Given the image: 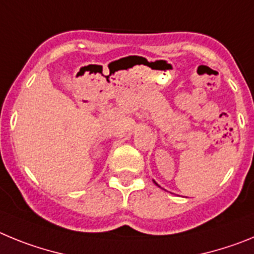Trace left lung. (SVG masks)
I'll list each match as a JSON object with an SVG mask.
<instances>
[{
	"label": "left lung",
	"instance_id": "left-lung-1",
	"mask_svg": "<svg viewBox=\"0 0 254 254\" xmlns=\"http://www.w3.org/2000/svg\"><path fill=\"white\" fill-rule=\"evenodd\" d=\"M154 183H155V185H156V186H158V183H156V182H155V181H154Z\"/></svg>",
	"mask_w": 254,
	"mask_h": 254
}]
</instances>
